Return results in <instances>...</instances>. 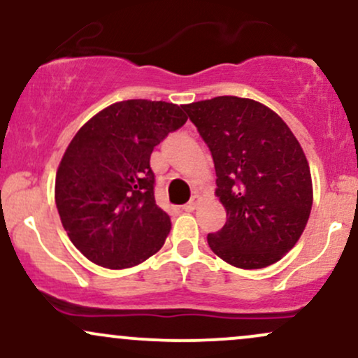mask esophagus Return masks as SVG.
Listing matches in <instances>:
<instances>
[{
  "mask_svg": "<svg viewBox=\"0 0 358 358\" xmlns=\"http://www.w3.org/2000/svg\"><path fill=\"white\" fill-rule=\"evenodd\" d=\"M200 195H193L192 199H190V202H188L187 205H183V210H187V212H192V210H195L196 208V205L200 203Z\"/></svg>",
  "mask_w": 358,
  "mask_h": 358,
  "instance_id": "esophagus-1",
  "label": "esophagus"
}]
</instances>
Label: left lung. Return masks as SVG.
Returning <instances> with one entry per match:
<instances>
[{
	"label": "left lung",
	"mask_w": 358,
	"mask_h": 358,
	"mask_svg": "<svg viewBox=\"0 0 358 358\" xmlns=\"http://www.w3.org/2000/svg\"><path fill=\"white\" fill-rule=\"evenodd\" d=\"M210 150L217 196L227 212L208 234L213 252L241 269L274 264L294 248L313 203L308 159L298 139L261 102L220 96L183 106Z\"/></svg>",
	"instance_id": "8db88e82"
}]
</instances>
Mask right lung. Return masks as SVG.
Returning <instances> with one entry per match:
<instances>
[{
    "mask_svg": "<svg viewBox=\"0 0 358 358\" xmlns=\"http://www.w3.org/2000/svg\"><path fill=\"white\" fill-rule=\"evenodd\" d=\"M187 122L183 106L131 99L77 131L55 178V203L72 244L94 264L133 268L162 249L170 217L155 202V146Z\"/></svg>",
    "mask_w": 358,
    "mask_h": 358,
    "instance_id": "right-lung-1",
    "label": "right lung"
}]
</instances>
